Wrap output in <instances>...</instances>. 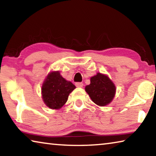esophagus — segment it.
I'll return each mask as SVG.
<instances>
[{
  "instance_id": "obj_1",
  "label": "esophagus",
  "mask_w": 156,
  "mask_h": 156,
  "mask_svg": "<svg viewBox=\"0 0 156 156\" xmlns=\"http://www.w3.org/2000/svg\"><path fill=\"white\" fill-rule=\"evenodd\" d=\"M76 86L78 88H82V87H83V83H76Z\"/></svg>"
}]
</instances>
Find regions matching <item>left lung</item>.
Wrapping results in <instances>:
<instances>
[{"mask_svg":"<svg viewBox=\"0 0 156 156\" xmlns=\"http://www.w3.org/2000/svg\"><path fill=\"white\" fill-rule=\"evenodd\" d=\"M85 91L92 101L100 107L108 105L114 98L116 88L108 76L97 73L90 78V84L85 87Z\"/></svg>","mask_w":156,"mask_h":156,"instance_id":"left-lung-1","label":"left lung"}]
</instances>
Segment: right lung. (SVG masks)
Segmentation results:
<instances>
[{"label": "right lung", "mask_w": 156, "mask_h": 156, "mask_svg": "<svg viewBox=\"0 0 156 156\" xmlns=\"http://www.w3.org/2000/svg\"><path fill=\"white\" fill-rule=\"evenodd\" d=\"M76 86L60 75L59 71L48 73L42 85L41 94L44 103L51 109H59L67 101L69 95Z\"/></svg>", "instance_id": "obj_1"}]
</instances>
